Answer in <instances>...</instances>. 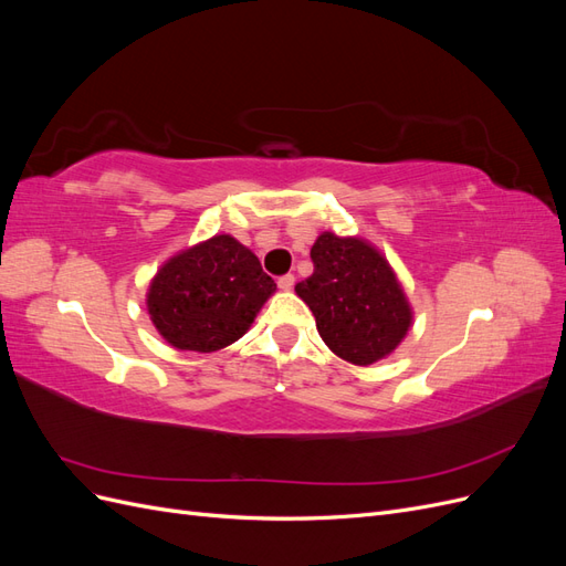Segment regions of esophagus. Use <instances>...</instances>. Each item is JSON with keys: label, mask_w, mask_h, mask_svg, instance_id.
Returning <instances> with one entry per match:
<instances>
[{"label": "esophagus", "mask_w": 566, "mask_h": 566, "mask_svg": "<svg viewBox=\"0 0 566 566\" xmlns=\"http://www.w3.org/2000/svg\"><path fill=\"white\" fill-rule=\"evenodd\" d=\"M293 285H295V276H293V273H285V276L279 279V287H281V290H293Z\"/></svg>", "instance_id": "1"}]
</instances>
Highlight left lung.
Instances as JSON below:
<instances>
[{
	"label": "left lung",
	"instance_id": "8db88e82",
	"mask_svg": "<svg viewBox=\"0 0 566 566\" xmlns=\"http://www.w3.org/2000/svg\"><path fill=\"white\" fill-rule=\"evenodd\" d=\"M314 273L295 285L318 335L345 361L370 366L401 345L413 312L385 254L364 238L323 231L312 248Z\"/></svg>",
	"mask_w": 566,
	"mask_h": 566
}]
</instances>
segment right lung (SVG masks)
I'll list each match as a JSON object with an SVG mask.
<instances>
[{"label": "right lung", "mask_w": 566, "mask_h": 566, "mask_svg": "<svg viewBox=\"0 0 566 566\" xmlns=\"http://www.w3.org/2000/svg\"><path fill=\"white\" fill-rule=\"evenodd\" d=\"M276 293L254 252L233 235H212L169 256L150 281L153 325L181 352L210 354L241 339Z\"/></svg>", "instance_id": "right-lung-1"}]
</instances>
